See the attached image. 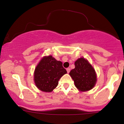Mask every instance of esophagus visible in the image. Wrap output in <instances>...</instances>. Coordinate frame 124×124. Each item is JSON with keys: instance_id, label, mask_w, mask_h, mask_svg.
Here are the masks:
<instances>
[{"instance_id": "34e87169", "label": "esophagus", "mask_w": 124, "mask_h": 124, "mask_svg": "<svg viewBox=\"0 0 124 124\" xmlns=\"http://www.w3.org/2000/svg\"><path fill=\"white\" fill-rule=\"evenodd\" d=\"M67 71L68 73H69L70 71V68H67Z\"/></svg>"}]
</instances>
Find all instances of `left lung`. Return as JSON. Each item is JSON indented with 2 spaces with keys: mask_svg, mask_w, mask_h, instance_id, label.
Instances as JSON below:
<instances>
[{
  "mask_svg": "<svg viewBox=\"0 0 124 124\" xmlns=\"http://www.w3.org/2000/svg\"><path fill=\"white\" fill-rule=\"evenodd\" d=\"M77 88L81 92L92 89L97 81V77L93 67L87 60L81 57L75 62V68L70 72Z\"/></svg>",
  "mask_w": 124,
  "mask_h": 124,
  "instance_id": "left-lung-1",
  "label": "left lung"
}]
</instances>
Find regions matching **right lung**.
Returning a JSON list of instances; mask_svg holds the SVG:
<instances>
[{
	"label": "right lung",
	"mask_w": 124,
	"mask_h": 124,
	"mask_svg": "<svg viewBox=\"0 0 124 124\" xmlns=\"http://www.w3.org/2000/svg\"><path fill=\"white\" fill-rule=\"evenodd\" d=\"M66 73L62 62L56 60L51 55L45 56L35 70L34 82L39 90L50 92L58 85L61 77Z\"/></svg>",
	"instance_id": "right-lung-1"
}]
</instances>
